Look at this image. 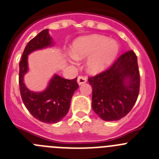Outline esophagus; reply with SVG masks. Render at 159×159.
Returning <instances> with one entry per match:
<instances>
[{
	"mask_svg": "<svg viewBox=\"0 0 159 159\" xmlns=\"http://www.w3.org/2000/svg\"><path fill=\"white\" fill-rule=\"evenodd\" d=\"M78 83L79 85H81V84H84V83H85L87 81V79L85 77H83V76H78Z\"/></svg>",
	"mask_w": 159,
	"mask_h": 159,
	"instance_id": "obj_1",
	"label": "esophagus"
}]
</instances>
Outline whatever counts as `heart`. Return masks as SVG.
<instances>
[{
    "label": "heart",
    "instance_id": "heart-1",
    "mask_svg": "<svg viewBox=\"0 0 159 159\" xmlns=\"http://www.w3.org/2000/svg\"><path fill=\"white\" fill-rule=\"evenodd\" d=\"M116 41L100 35H92L80 38L73 44V55H70L73 62L77 59H84L90 56L86 63L89 72L97 74L106 69L113 61L118 52Z\"/></svg>",
    "mask_w": 159,
    "mask_h": 159
}]
</instances>
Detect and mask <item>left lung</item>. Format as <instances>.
Returning <instances> with one entry per match:
<instances>
[{"mask_svg": "<svg viewBox=\"0 0 159 159\" xmlns=\"http://www.w3.org/2000/svg\"><path fill=\"white\" fill-rule=\"evenodd\" d=\"M93 88L92 107L103 121H118L132 110L140 92L137 56L133 50L123 53L100 74L89 78Z\"/></svg>", "mask_w": 159, "mask_h": 159, "instance_id": "1", "label": "left lung"}]
</instances>
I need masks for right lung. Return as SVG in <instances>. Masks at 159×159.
Masks as SVG:
<instances>
[{"label":"right lung","instance_id":"1","mask_svg":"<svg viewBox=\"0 0 159 159\" xmlns=\"http://www.w3.org/2000/svg\"><path fill=\"white\" fill-rule=\"evenodd\" d=\"M52 44L48 30L40 32L26 44L19 62V83L22 100L30 113L44 123H56L63 119L70 106L73 94L78 89L77 78L65 79L55 75L44 91L34 93L28 89L23 82V77L28 70L27 57L32 52Z\"/></svg>","mask_w":159,"mask_h":159}]
</instances>
